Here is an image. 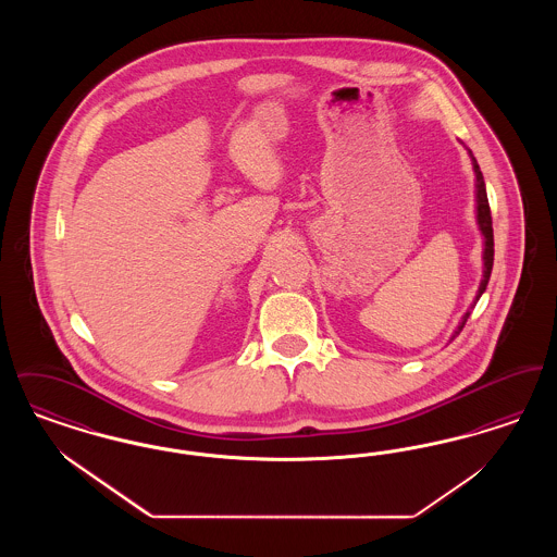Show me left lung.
<instances>
[{
	"instance_id": "left-lung-1",
	"label": "left lung",
	"mask_w": 557,
	"mask_h": 557,
	"mask_svg": "<svg viewBox=\"0 0 557 557\" xmlns=\"http://www.w3.org/2000/svg\"><path fill=\"white\" fill-rule=\"evenodd\" d=\"M468 150V148H466ZM470 159H472V169H474V175H476V223L480 234H482V280H480V286H478L476 298L472 302V307L463 313V318L459 321V325L455 327V332L450 334V341H455L459 336V332L463 330L466 321L470 318L472 309L476 307L480 296L486 290L488 286V280H491V271H493V257H495V242H493V219H491V209H488V198H486V186H484V177H482V171L478 166L476 159L472 154V150H468ZM449 341V343H450Z\"/></svg>"
}]
</instances>
